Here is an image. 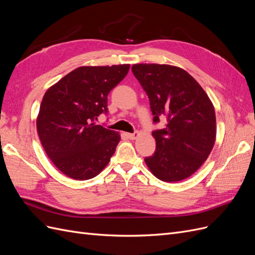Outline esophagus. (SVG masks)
<instances>
[{
  "mask_svg": "<svg viewBox=\"0 0 255 255\" xmlns=\"http://www.w3.org/2000/svg\"><path fill=\"white\" fill-rule=\"evenodd\" d=\"M138 135H139V133H138V132H134V133H128V137L129 138V139H136V138L138 137Z\"/></svg>",
  "mask_w": 255,
  "mask_h": 255,
  "instance_id": "1",
  "label": "esophagus"
}]
</instances>
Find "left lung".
<instances>
[{"label": "left lung", "mask_w": 255, "mask_h": 255, "mask_svg": "<svg viewBox=\"0 0 255 255\" xmlns=\"http://www.w3.org/2000/svg\"><path fill=\"white\" fill-rule=\"evenodd\" d=\"M133 74L148 95L153 122L167 119L153 130L156 149L144 161L164 182H179L194 174L213 150L216 116L213 103L199 83L170 65L138 64Z\"/></svg>", "instance_id": "8db88e82"}]
</instances>
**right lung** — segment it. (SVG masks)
Segmentation results:
<instances>
[{
    "label": "right lung",
    "instance_id": "obj_1",
    "mask_svg": "<svg viewBox=\"0 0 255 255\" xmlns=\"http://www.w3.org/2000/svg\"><path fill=\"white\" fill-rule=\"evenodd\" d=\"M128 69L129 65L76 68L44 94L38 135L52 163L71 179H92L114 155L119 133L95 121L109 113L107 96Z\"/></svg>",
    "mask_w": 255,
    "mask_h": 255
}]
</instances>
